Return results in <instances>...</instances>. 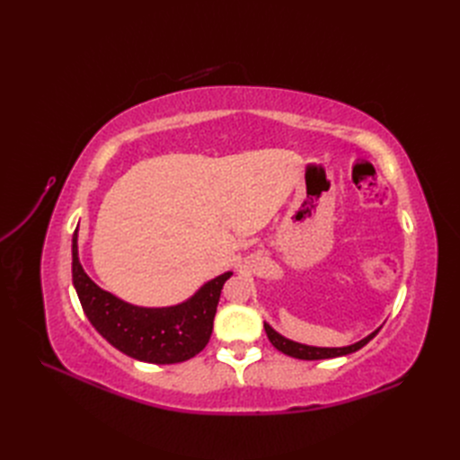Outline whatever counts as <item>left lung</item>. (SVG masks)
<instances>
[{
  "label": "left lung",
  "mask_w": 460,
  "mask_h": 460,
  "mask_svg": "<svg viewBox=\"0 0 460 460\" xmlns=\"http://www.w3.org/2000/svg\"><path fill=\"white\" fill-rule=\"evenodd\" d=\"M264 332H267V336L270 340V343L276 347L278 351H282L284 355H289L294 358H301V360H320V358H333V357H343V355H349L358 351L360 347H365L376 333L380 332L374 330L370 336H367L365 340H360L353 345H347V347H314V345H305V343H297V341H291L288 338H284L282 333H278L270 324L264 323Z\"/></svg>",
  "instance_id": "left-lung-1"
}]
</instances>
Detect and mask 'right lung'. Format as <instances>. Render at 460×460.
Listing matches in <instances>:
<instances>
[{
  "label": "right lung",
  "mask_w": 460,
  "mask_h": 460,
  "mask_svg": "<svg viewBox=\"0 0 460 460\" xmlns=\"http://www.w3.org/2000/svg\"><path fill=\"white\" fill-rule=\"evenodd\" d=\"M76 232L78 228L73 234V284L92 326L111 345L153 365L184 363L205 349L213 333L220 289L232 272L213 278L172 307H137L102 289L84 272Z\"/></svg>",
  "instance_id": "1"
}]
</instances>
